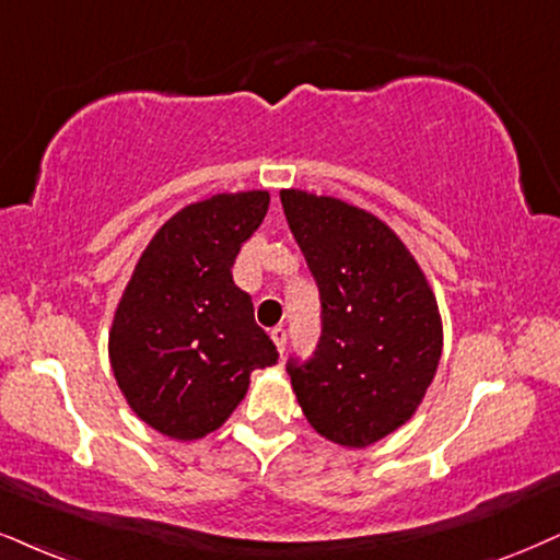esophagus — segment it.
Here are the masks:
<instances>
[{"label": "esophagus", "instance_id": "esophagus-1", "mask_svg": "<svg viewBox=\"0 0 560 560\" xmlns=\"http://www.w3.org/2000/svg\"><path fill=\"white\" fill-rule=\"evenodd\" d=\"M269 337H272V342L278 345V350L282 353V350H285V342H288V332L282 327H275L272 332H269Z\"/></svg>", "mask_w": 560, "mask_h": 560}]
</instances>
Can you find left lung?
<instances>
[{
    "label": "left lung",
    "mask_w": 560,
    "mask_h": 560,
    "mask_svg": "<svg viewBox=\"0 0 560 560\" xmlns=\"http://www.w3.org/2000/svg\"><path fill=\"white\" fill-rule=\"evenodd\" d=\"M322 299V337L288 374L308 423L361 448L412 418L436 376L444 329L416 257L384 220L335 197L280 191Z\"/></svg>",
    "instance_id": "8db88e82"
}]
</instances>
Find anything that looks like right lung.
Returning <instances> with one entry per match:
<instances>
[{"mask_svg":"<svg viewBox=\"0 0 560 560\" xmlns=\"http://www.w3.org/2000/svg\"><path fill=\"white\" fill-rule=\"evenodd\" d=\"M267 191L215 195L168 218L116 306L108 358L121 395L150 428L202 439L236 410L252 371L278 363L233 282L241 244L267 215Z\"/></svg>","mask_w":560,"mask_h":560,"instance_id":"right-lung-1","label":"right lung"}]
</instances>
